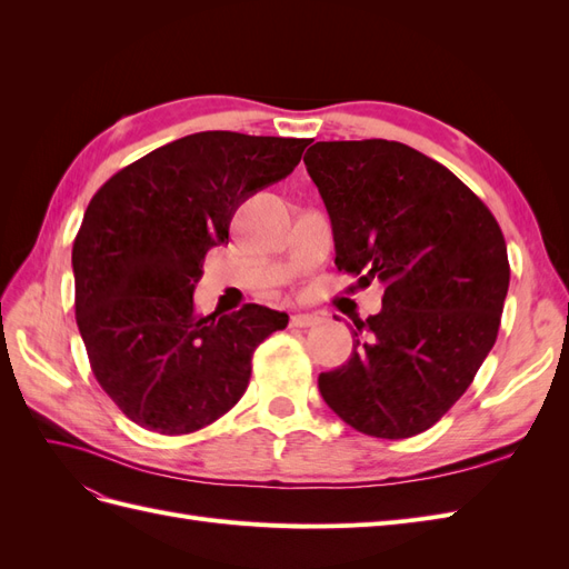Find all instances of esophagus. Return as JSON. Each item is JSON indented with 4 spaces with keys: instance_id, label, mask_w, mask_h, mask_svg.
I'll return each instance as SVG.
<instances>
[{
    "instance_id": "1",
    "label": "esophagus",
    "mask_w": 569,
    "mask_h": 569,
    "mask_svg": "<svg viewBox=\"0 0 569 569\" xmlns=\"http://www.w3.org/2000/svg\"><path fill=\"white\" fill-rule=\"evenodd\" d=\"M318 322H320V318L313 313H299L291 318V327H299V330H303V327H313Z\"/></svg>"
}]
</instances>
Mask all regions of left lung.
I'll use <instances>...</instances> for the list:
<instances>
[{
    "label": "left lung",
    "instance_id": "obj_1",
    "mask_svg": "<svg viewBox=\"0 0 569 569\" xmlns=\"http://www.w3.org/2000/svg\"><path fill=\"white\" fill-rule=\"evenodd\" d=\"M332 220L335 263L385 284L325 403L377 439H408L460 399L489 356L510 266L501 228L449 168L401 142H316L303 157Z\"/></svg>",
    "mask_w": 569,
    "mask_h": 569
}]
</instances>
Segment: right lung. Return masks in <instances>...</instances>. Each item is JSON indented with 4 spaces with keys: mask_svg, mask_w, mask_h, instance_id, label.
Listing matches in <instances>:
<instances>
[{
    "mask_svg": "<svg viewBox=\"0 0 569 569\" xmlns=\"http://www.w3.org/2000/svg\"><path fill=\"white\" fill-rule=\"evenodd\" d=\"M311 140L187 134L99 187L73 242L76 320L111 401L149 432L189 435L242 399L251 356L289 316L247 303L199 316L203 256L234 211L287 178Z\"/></svg>",
    "mask_w": 569,
    "mask_h": 569,
    "instance_id": "1",
    "label": "right lung"
}]
</instances>
